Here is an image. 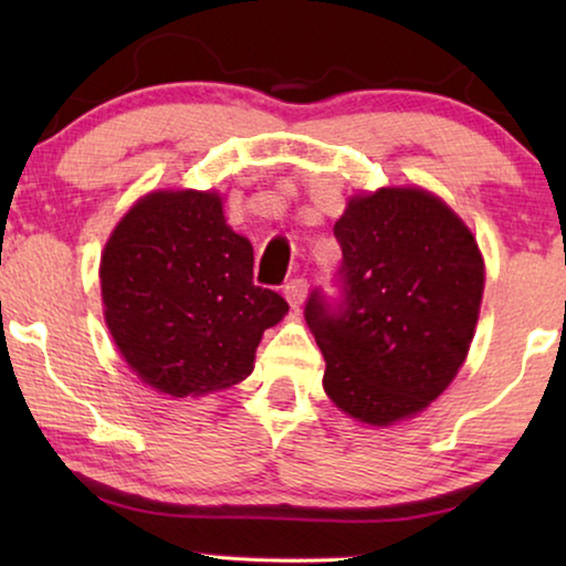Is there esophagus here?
<instances>
[{
	"mask_svg": "<svg viewBox=\"0 0 566 566\" xmlns=\"http://www.w3.org/2000/svg\"><path fill=\"white\" fill-rule=\"evenodd\" d=\"M283 293H285V298H289L291 308H298L301 304H304V298L308 293V283L304 281V277H293V281L283 289Z\"/></svg>",
	"mask_w": 566,
	"mask_h": 566,
	"instance_id": "obj_1",
	"label": "esophagus"
}]
</instances>
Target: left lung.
I'll use <instances>...</instances> for the list:
<instances>
[{
  "instance_id": "obj_1",
  "label": "left lung",
  "mask_w": 566,
  "mask_h": 566,
  "mask_svg": "<svg viewBox=\"0 0 566 566\" xmlns=\"http://www.w3.org/2000/svg\"><path fill=\"white\" fill-rule=\"evenodd\" d=\"M345 306L312 293L306 322L324 391L370 428L420 415L467 360L484 296V258L467 221L420 185L347 198L335 223Z\"/></svg>"
}]
</instances>
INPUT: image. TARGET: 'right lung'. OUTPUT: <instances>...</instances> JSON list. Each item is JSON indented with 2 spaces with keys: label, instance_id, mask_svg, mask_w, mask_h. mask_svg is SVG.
<instances>
[{
  "label": "right lung",
  "instance_id": "add662e5",
  "mask_svg": "<svg viewBox=\"0 0 566 566\" xmlns=\"http://www.w3.org/2000/svg\"><path fill=\"white\" fill-rule=\"evenodd\" d=\"M252 265L219 190L159 188L123 213L99 254V296L138 381L182 399L252 374L262 332L289 314L283 296L252 283Z\"/></svg>",
  "mask_w": 566,
  "mask_h": 566
}]
</instances>
